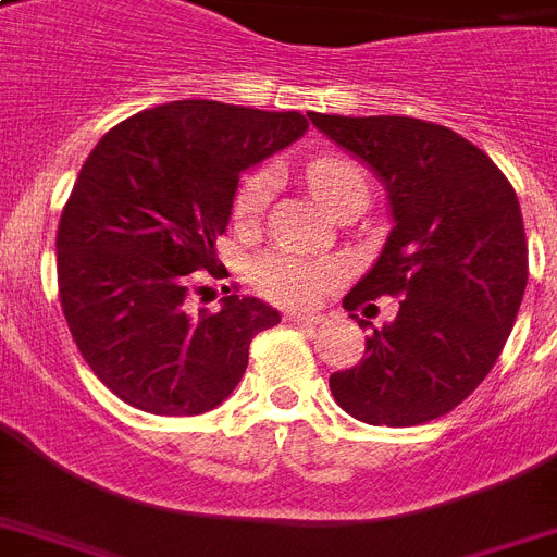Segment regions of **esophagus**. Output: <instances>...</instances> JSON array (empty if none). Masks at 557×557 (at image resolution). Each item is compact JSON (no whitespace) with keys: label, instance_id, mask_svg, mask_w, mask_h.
<instances>
[{"label":"esophagus","instance_id":"esophagus-1","mask_svg":"<svg viewBox=\"0 0 557 557\" xmlns=\"http://www.w3.org/2000/svg\"><path fill=\"white\" fill-rule=\"evenodd\" d=\"M288 321L297 323V326H309V330H314V326H321L326 318H323V314H288Z\"/></svg>","mask_w":557,"mask_h":557}]
</instances>
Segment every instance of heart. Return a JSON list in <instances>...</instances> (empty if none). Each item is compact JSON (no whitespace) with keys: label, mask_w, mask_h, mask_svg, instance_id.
<instances>
[{"label":"heart","mask_w":557,"mask_h":557,"mask_svg":"<svg viewBox=\"0 0 557 557\" xmlns=\"http://www.w3.org/2000/svg\"><path fill=\"white\" fill-rule=\"evenodd\" d=\"M306 182L309 190L323 208L332 199H338L341 193L347 190H367L364 173L358 164L347 159H318L306 170ZM271 178L269 170H260L243 182L236 193L234 213L239 222H253L260 216L271 199ZM335 269L326 262H312L288 251H269L251 262V283L260 288L262 295L283 306H306L318 300V297L332 286Z\"/></svg>","instance_id":"1"}]
</instances>
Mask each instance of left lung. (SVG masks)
<instances>
[{
    "instance_id": "obj_1",
    "label": "left lung",
    "mask_w": 557,
    "mask_h": 557,
    "mask_svg": "<svg viewBox=\"0 0 557 557\" xmlns=\"http://www.w3.org/2000/svg\"><path fill=\"white\" fill-rule=\"evenodd\" d=\"M309 121L367 164L384 185L393 219L344 309L356 312L381 295L401 297L384 326L349 314L370 338L352 370L330 375L332 396L358 422H431L474 393L518 318L529 248L515 187L448 126L321 112H309Z\"/></svg>"
}]
</instances>
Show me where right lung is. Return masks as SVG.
<instances>
[{
    "label": "right lung",
    "instance_id": "right-lung-1",
    "mask_svg": "<svg viewBox=\"0 0 557 557\" xmlns=\"http://www.w3.org/2000/svg\"><path fill=\"white\" fill-rule=\"evenodd\" d=\"M306 129L300 112L173 100L89 152L57 227L60 304L86 364L126 405L208 413L243 379L253 335L280 323L257 297L190 309L187 274L213 269L239 176Z\"/></svg>",
    "mask_w": 557,
    "mask_h": 557
}]
</instances>
